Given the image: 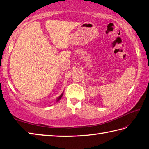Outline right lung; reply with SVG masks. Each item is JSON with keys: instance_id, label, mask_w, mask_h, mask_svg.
<instances>
[{"instance_id": "1", "label": "right lung", "mask_w": 149, "mask_h": 149, "mask_svg": "<svg viewBox=\"0 0 149 149\" xmlns=\"http://www.w3.org/2000/svg\"><path fill=\"white\" fill-rule=\"evenodd\" d=\"M63 93L61 94V95L59 96L58 98H57L56 100V102H58V101H59L60 100H61V99L62 97H63Z\"/></svg>"}]
</instances>
